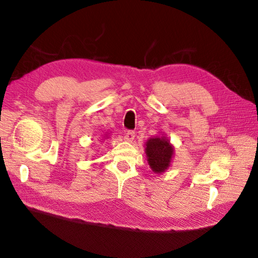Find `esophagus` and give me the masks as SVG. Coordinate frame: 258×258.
<instances>
[{
    "mask_svg": "<svg viewBox=\"0 0 258 258\" xmlns=\"http://www.w3.org/2000/svg\"><path fill=\"white\" fill-rule=\"evenodd\" d=\"M134 138H135V132L134 131H126L125 132V135H124V139L126 140V141H128V142H132L133 140H134Z\"/></svg>",
    "mask_w": 258,
    "mask_h": 258,
    "instance_id": "esophagus-1",
    "label": "esophagus"
}]
</instances>
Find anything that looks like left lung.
Segmentation results:
<instances>
[{
  "label": "left lung",
  "mask_w": 258,
  "mask_h": 258,
  "mask_svg": "<svg viewBox=\"0 0 258 258\" xmlns=\"http://www.w3.org/2000/svg\"><path fill=\"white\" fill-rule=\"evenodd\" d=\"M146 154L151 169L163 173L168 167L173 156V147L165 138H152L147 142Z\"/></svg>",
  "instance_id": "1"
}]
</instances>
